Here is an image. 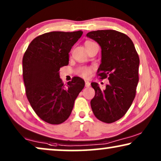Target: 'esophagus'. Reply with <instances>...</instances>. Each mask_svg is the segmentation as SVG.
Wrapping results in <instances>:
<instances>
[{
  "label": "esophagus",
  "mask_w": 161,
  "mask_h": 161,
  "mask_svg": "<svg viewBox=\"0 0 161 161\" xmlns=\"http://www.w3.org/2000/svg\"><path fill=\"white\" fill-rule=\"evenodd\" d=\"M85 84H86V87H89L90 85H91V83H90V82H89V81L86 80L85 81Z\"/></svg>",
  "instance_id": "34e87169"
}]
</instances>
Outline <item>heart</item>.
<instances>
[{
    "label": "heart",
    "instance_id": "obj_1",
    "mask_svg": "<svg viewBox=\"0 0 161 161\" xmlns=\"http://www.w3.org/2000/svg\"><path fill=\"white\" fill-rule=\"evenodd\" d=\"M90 42H92L87 41L85 43V45H86V44L90 43ZM92 67H81L80 69H79L78 74L80 75V76H82L83 78H89V77L90 76V75L92 74Z\"/></svg>",
    "mask_w": 161,
    "mask_h": 161
}]
</instances>
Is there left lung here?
<instances>
[{"label":"left lung","mask_w":161,"mask_h":161,"mask_svg":"<svg viewBox=\"0 0 161 161\" xmlns=\"http://www.w3.org/2000/svg\"><path fill=\"white\" fill-rule=\"evenodd\" d=\"M86 36L102 49L97 77L109 80L105 90H101L97 83H91L95 91L91 107L99 120L109 124L122 118L133 103L138 83L139 57L130 38L123 33L98 30Z\"/></svg>","instance_id":"1"}]
</instances>
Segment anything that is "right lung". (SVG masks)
Listing matches in <instances>:
<instances>
[{"label":"right lung","instance_id":"obj_1","mask_svg":"<svg viewBox=\"0 0 161 161\" xmlns=\"http://www.w3.org/2000/svg\"><path fill=\"white\" fill-rule=\"evenodd\" d=\"M82 34V31L45 33L33 39L24 53L26 96L36 115L49 124H61L69 118L84 88V80L79 77L65 86L59 76V69L69 64V53Z\"/></svg>","mask_w":161,"mask_h":161}]
</instances>
